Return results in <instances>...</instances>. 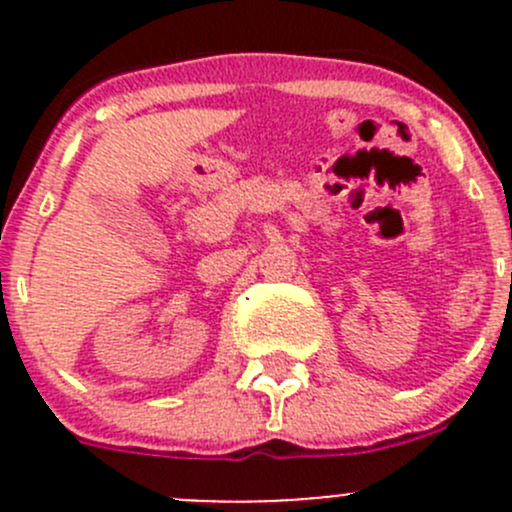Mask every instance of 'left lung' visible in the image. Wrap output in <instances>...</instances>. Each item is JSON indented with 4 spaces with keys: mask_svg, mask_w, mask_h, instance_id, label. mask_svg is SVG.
Instances as JSON below:
<instances>
[{
    "mask_svg": "<svg viewBox=\"0 0 512 512\" xmlns=\"http://www.w3.org/2000/svg\"><path fill=\"white\" fill-rule=\"evenodd\" d=\"M510 282H512V275H510Z\"/></svg>",
    "mask_w": 512,
    "mask_h": 512,
    "instance_id": "left-lung-1",
    "label": "left lung"
}]
</instances>
